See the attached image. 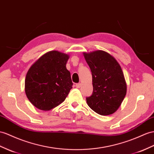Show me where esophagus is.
I'll return each instance as SVG.
<instances>
[{
	"label": "esophagus",
	"mask_w": 154,
	"mask_h": 154,
	"mask_svg": "<svg viewBox=\"0 0 154 154\" xmlns=\"http://www.w3.org/2000/svg\"><path fill=\"white\" fill-rule=\"evenodd\" d=\"M75 86H76V88H79L81 87V83H77L76 85H75Z\"/></svg>",
	"instance_id": "obj_1"
}]
</instances>
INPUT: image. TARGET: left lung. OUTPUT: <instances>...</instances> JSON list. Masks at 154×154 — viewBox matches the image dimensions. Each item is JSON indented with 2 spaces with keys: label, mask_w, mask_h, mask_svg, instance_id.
I'll return each instance as SVG.
<instances>
[{
  "label": "left lung",
  "mask_w": 154,
  "mask_h": 154,
  "mask_svg": "<svg viewBox=\"0 0 154 154\" xmlns=\"http://www.w3.org/2000/svg\"><path fill=\"white\" fill-rule=\"evenodd\" d=\"M92 75L93 92L87 104L100 115H112L119 108L127 92V85L120 64L111 54L98 50L83 53Z\"/></svg>",
  "instance_id": "left-lung-1"
}]
</instances>
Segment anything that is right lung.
I'll list each match as a JSON object with an SVG mask.
<instances>
[{"label": "right lung", "instance_id": "obj_1", "mask_svg": "<svg viewBox=\"0 0 154 154\" xmlns=\"http://www.w3.org/2000/svg\"><path fill=\"white\" fill-rule=\"evenodd\" d=\"M69 58L68 54L51 51L30 67L25 78V90L34 107L49 111L65 100L73 85L66 66Z\"/></svg>", "mask_w": 154, "mask_h": 154}]
</instances>
